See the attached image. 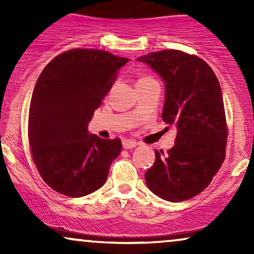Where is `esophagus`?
<instances>
[{
    "mask_svg": "<svg viewBox=\"0 0 254 254\" xmlns=\"http://www.w3.org/2000/svg\"><path fill=\"white\" fill-rule=\"evenodd\" d=\"M137 142L132 141V139H123V147L125 149H132L133 147H136Z\"/></svg>",
    "mask_w": 254,
    "mask_h": 254,
    "instance_id": "34e87169",
    "label": "esophagus"
}]
</instances>
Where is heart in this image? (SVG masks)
<instances>
[{
	"mask_svg": "<svg viewBox=\"0 0 254 254\" xmlns=\"http://www.w3.org/2000/svg\"><path fill=\"white\" fill-rule=\"evenodd\" d=\"M149 81H155L151 76H142L138 78V81H137V84L138 83H145V82H149Z\"/></svg>",
	"mask_w": 254,
	"mask_h": 254,
	"instance_id": "obj_1",
	"label": "heart"
}]
</instances>
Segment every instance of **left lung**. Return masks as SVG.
<instances>
[{"instance_id":"left-lung-1","label":"left lung","mask_w":254,"mask_h":254,"mask_svg":"<svg viewBox=\"0 0 254 254\" xmlns=\"http://www.w3.org/2000/svg\"><path fill=\"white\" fill-rule=\"evenodd\" d=\"M166 83L162 121L174 125L176 144L145 172L147 186L170 202H183L208 188L226 157V112L216 75L202 58L179 50L150 52L137 58Z\"/></svg>"}]
</instances>
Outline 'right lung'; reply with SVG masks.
<instances>
[{
    "label": "right lung",
    "mask_w": 254,
    "mask_h": 254,
    "mask_svg": "<svg viewBox=\"0 0 254 254\" xmlns=\"http://www.w3.org/2000/svg\"><path fill=\"white\" fill-rule=\"evenodd\" d=\"M127 62L104 50L71 49L55 57L38 77L28 142L40 177L55 191L82 197L106 182L122 142L89 135L87 127Z\"/></svg>",
    "instance_id": "add662e5"
}]
</instances>
